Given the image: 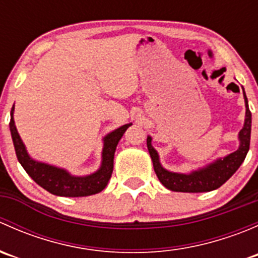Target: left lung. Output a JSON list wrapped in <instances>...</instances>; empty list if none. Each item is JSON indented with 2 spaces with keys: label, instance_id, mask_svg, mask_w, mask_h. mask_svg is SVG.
<instances>
[{
  "label": "left lung",
  "instance_id": "1",
  "mask_svg": "<svg viewBox=\"0 0 258 258\" xmlns=\"http://www.w3.org/2000/svg\"><path fill=\"white\" fill-rule=\"evenodd\" d=\"M244 106H246V114H244L243 127L238 132V141L240 146L235 152L220 157L212 162L207 163L204 167H199L197 170H192L188 173L172 172L168 171L161 165L158 152L152 146V137L147 136V148L150 152L151 160L153 163V170L161 183L166 188L175 192H189V194H199V192H210L217 189L222 186L242 165L246 158L247 152L249 150V139H251V123L252 117L248 108L246 93L243 91Z\"/></svg>",
  "mask_w": 258,
  "mask_h": 258
}]
</instances>
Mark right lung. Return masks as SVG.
<instances>
[{"mask_svg": "<svg viewBox=\"0 0 258 258\" xmlns=\"http://www.w3.org/2000/svg\"><path fill=\"white\" fill-rule=\"evenodd\" d=\"M15 105L11 110V121H10V131H11L12 141H14L15 151L18 162L21 163L26 172L31 178L40 184L42 188L49 194L63 197H85L98 194L107 186L113 171L114 151L119 140L123 136L126 130L132 123L123 124L112 132L106 135L102 139L103 147L101 153V166L97 171L86 176H76L70 173L64 168L48 165L35 160L27 152L25 144L21 140L16 124L14 119Z\"/></svg>", "mask_w": 258, "mask_h": 258, "instance_id": "obj_1", "label": "right lung"}]
</instances>
